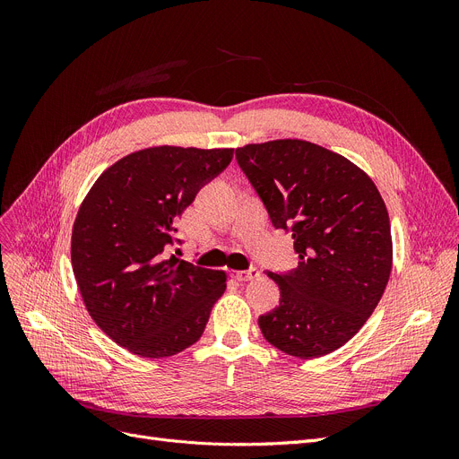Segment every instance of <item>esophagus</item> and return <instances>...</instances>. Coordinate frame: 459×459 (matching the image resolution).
<instances>
[{
	"mask_svg": "<svg viewBox=\"0 0 459 459\" xmlns=\"http://www.w3.org/2000/svg\"><path fill=\"white\" fill-rule=\"evenodd\" d=\"M258 275H260V270H258V268H249V270L236 272V273H234V277H236L238 281H242V282H246V281H253V279H256Z\"/></svg>",
	"mask_w": 459,
	"mask_h": 459,
	"instance_id": "1",
	"label": "esophagus"
}]
</instances>
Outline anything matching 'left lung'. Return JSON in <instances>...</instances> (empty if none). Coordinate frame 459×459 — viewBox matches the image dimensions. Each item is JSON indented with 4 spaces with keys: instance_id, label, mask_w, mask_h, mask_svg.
<instances>
[{
    "instance_id": "1",
    "label": "left lung",
    "mask_w": 459,
    "mask_h": 459,
    "mask_svg": "<svg viewBox=\"0 0 459 459\" xmlns=\"http://www.w3.org/2000/svg\"><path fill=\"white\" fill-rule=\"evenodd\" d=\"M236 160L299 256L290 272H268L281 301L258 318L264 339L299 359L339 350L370 318L393 268L376 184L344 156L301 139L246 144Z\"/></svg>"
}]
</instances>
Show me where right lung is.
<instances>
[{"label":"right lung","instance_id":"right-lung-1","mask_svg":"<svg viewBox=\"0 0 459 459\" xmlns=\"http://www.w3.org/2000/svg\"><path fill=\"white\" fill-rule=\"evenodd\" d=\"M234 149L152 147L94 182L72 229V270L91 318L144 359L195 344L227 273L177 258L180 213L232 160ZM178 251V249H177Z\"/></svg>","mask_w":459,"mask_h":459}]
</instances>
